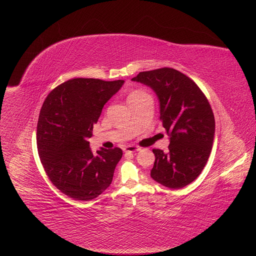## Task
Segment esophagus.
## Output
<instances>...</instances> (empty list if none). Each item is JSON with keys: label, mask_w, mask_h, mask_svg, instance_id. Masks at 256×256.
Instances as JSON below:
<instances>
[{"label": "esophagus", "mask_w": 256, "mask_h": 256, "mask_svg": "<svg viewBox=\"0 0 256 256\" xmlns=\"http://www.w3.org/2000/svg\"><path fill=\"white\" fill-rule=\"evenodd\" d=\"M140 148L135 146H127L124 148V152L125 153H134V152H138L140 151Z\"/></svg>", "instance_id": "1"}]
</instances>
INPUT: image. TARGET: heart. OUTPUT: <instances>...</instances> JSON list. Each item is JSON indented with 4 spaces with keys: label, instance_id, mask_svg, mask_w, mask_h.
<instances>
[{
    "label": "heart",
    "instance_id": "1",
    "mask_svg": "<svg viewBox=\"0 0 256 256\" xmlns=\"http://www.w3.org/2000/svg\"><path fill=\"white\" fill-rule=\"evenodd\" d=\"M144 92H142V91H134V92H132L129 96H128V99H131V98H135V97H138V96H142V95H144Z\"/></svg>",
    "mask_w": 256,
    "mask_h": 256
}]
</instances>
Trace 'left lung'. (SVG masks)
<instances>
[{
  "label": "left lung",
  "instance_id": "1",
  "mask_svg": "<svg viewBox=\"0 0 256 256\" xmlns=\"http://www.w3.org/2000/svg\"><path fill=\"white\" fill-rule=\"evenodd\" d=\"M131 80L151 88L159 100V120L170 136L168 152L154 148L151 178L170 189L187 186L208 162L215 118L208 99L192 80L172 68L140 72Z\"/></svg>",
  "mask_w": 256,
  "mask_h": 256
}]
</instances>
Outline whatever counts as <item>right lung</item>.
<instances>
[{
  "label": "right lung",
  "mask_w": 256,
  "mask_h": 256,
  "mask_svg": "<svg viewBox=\"0 0 256 256\" xmlns=\"http://www.w3.org/2000/svg\"><path fill=\"white\" fill-rule=\"evenodd\" d=\"M73 78L58 86L45 99L37 124V148L52 183L75 200H91L112 184L123 152L101 148L95 154L88 142L104 104L124 84Z\"/></svg>",
  "instance_id": "add662e5"
}]
</instances>
